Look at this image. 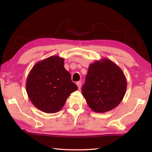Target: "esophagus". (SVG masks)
I'll list each match as a JSON object with an SVG mask.
<instances>
[{
    "instance_id": "esophagus-1",
    "label": "esophagus",
    "mask_w": 152,
    "mask_h": 152,
    "mask_svg": "<svg viewBox=\"0 0 152 152\" xmlns=\"http://www.w3.org/2000/svg\"><path fill=\"white\" fill-rule=\"evenodd\" d=\"M76 85L78 86V89H80V88H81V86H82V82H81L80 81L77 82H76Z\"/></svg>"
}]
</instances>
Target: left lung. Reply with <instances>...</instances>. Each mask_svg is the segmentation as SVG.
I'll list each match as a JSON object with an SVG mask.
<instances>
[{"instance_id": "1", "label": "left lung", "mask_w": 152, "mask_h": 152, "mask_svg": "<svg viewBox=\"0 0 152 152\" xmlns=\"http://www.w3.org/2000/svg\"><path fill=\"white\" fill-rule=\"evenodd\" d=\"M126 90L127 80L121 69L103 58L90 64L82 93L93 111L102 113L117 107Z\"/></svg>"}]
</instances>
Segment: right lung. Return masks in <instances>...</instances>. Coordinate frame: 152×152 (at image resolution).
<instances>
[{"label": "right lung", "mask_w": 152, "mask_h": 152, "mask_svg": "<svg viewBox=\"0 0 152 152\" xmlns=\"http://www.w3.org/2000/svg\"><path fill=\"white\" fill-rule=\"evenodd\" d=\"M64 65V58L51 56L36 63L27 76L28 97L33 104L43 112L60 111L70 94L78 90Z\"/></svg>", "instance_id": "obj_1"}]
</instances>
